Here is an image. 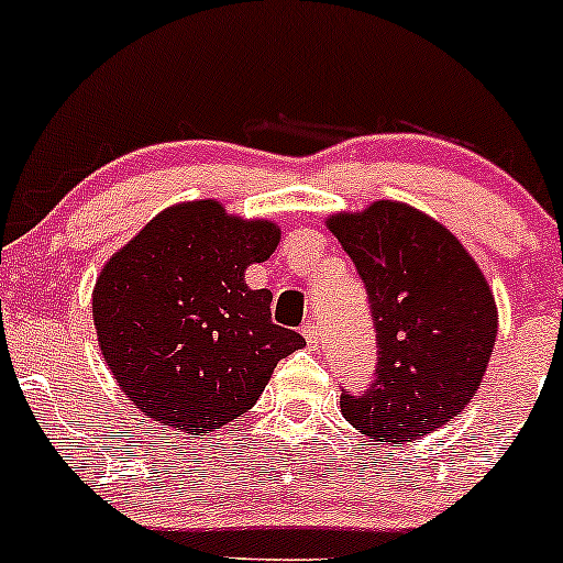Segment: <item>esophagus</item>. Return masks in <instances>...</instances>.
<instances>
[{"label": "esophagus", "mask_w": 563, "mask_h": 563, "mask_svg": "<svg viewBox=\"0 0 563 563\" xmlns=\"http://www.w3.org/2000/svg\"><path fill=\"white\" fill-rule=\"evenodd\" d=\"M301 335H303V339H307L309 349H318L320 346V325H318V322H312V320L303 322Z\"/></svg>", "instance_id": "obj_1"}]
</instances>
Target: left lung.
<instances>
[{"label":"left lung","instance_id":"obj_1","mask_svg":"<svg viewBox=\"0 0 563 563\" xmlns=\"http://www.w3.org/2000/svg\"><path fill=\"white\" fill-rule=\"evenodd\" d=\"M376 322V380L341 394V412L376 442L402 444L461 416L497 335V303L479 264L437 219L399 200L333 214Z\"/></svg>","mask_w":563,"mask_h":563}]
</instances>
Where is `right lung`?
<instances>
[{
	"label": "right lung",
	"instance_id": "1",
	"mask_svg": "<svg viewBox=\"0 0 563 563\" xmlns=\"http://www.w3.org/2000/svg\"><path fill=\"white\" fill-rule=\"evenodd\" d=\"M280 228L219 200L169 206L102 267L92 290L100 352L142 416L209 434L256 405L275 365L307 341L273 322L267 262Z\"/></svg>",
	"mask_w": 563,
	"mask_h": 563
}]
</instances>
